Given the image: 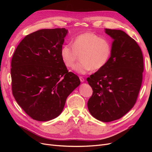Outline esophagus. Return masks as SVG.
I'll return each mask as SVG.
<instances>
[{
	"label": "esophagus",
	"mask_w": 152,
	"mask_h": 152,
	"mask_svg": "<svg viewBox=\"0 0 152 152\" xmlns=\"http://www.w3.org/2000/svg\"><path fill=\"white\" fill-rule=\"evenodd\" d=\"M79 79H80L81 82H82V83H83L84 81V78L83 76H79Z\"/></svg>",
	"instance_id": "1"
}]
</instances>
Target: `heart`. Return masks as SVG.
I'll list each match as a JSON object with an SVG mask.
<instances>
[{"mask_svg": "<svg viewBox=\"0 0 152 152\" xmlns=\"http://www.w3.org/2000/svg\"><path fill=\"white\" fill-rule=\"evenodd\" d=\"M112 46L106 39L96 34L87 32L77 36L73 44H65L61 49V60L68 68L73 67L80 56V60L74 66L76 73L86 74L91 71H98L108 63Z\"/></svg>", "mask_w": 152, "mask_h": 152, "instance_id": "b5f03b06", "label": "heart"}]
</instances>
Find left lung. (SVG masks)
<instances>
[{
	"label": "left lung",
	"mask_w": 152,
	"mask_h": 152,
	"mask_svg": "<svg viewBox=\"0 0 152 152\" xmlns=\"http://www.w3.org/2000/svg\"><path fill=\"white\" fill-rule=\"evenodd\" d=\"M105 33L113 39L112 53L105 67L87 78L93 91L87 107L98 120L110 122L123 117L136 102L143 58L139 45L125 32L106 28Z\"/></svg>",
	"instance_id": "1"
}]
</instances>
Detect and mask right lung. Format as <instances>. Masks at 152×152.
Here are the masks:
<instances>
[{"mask_svg":"<svg viewBox=\"0 0 152 152\" xmlns=\"http://www.w3.org/2000/svg\"><path fill=\"white\" fill-rule=\"evenodd\" d=\"M65 28L43 29L26 36L11 62L12 89L20 107L31 118L47 121L61 113L68 95L80 84L69 72L60 50Z\"/></svg>","mask_w":152,"mask_h":152,"instance_id":"obj_1","label":"right lung"}]
</instances>
